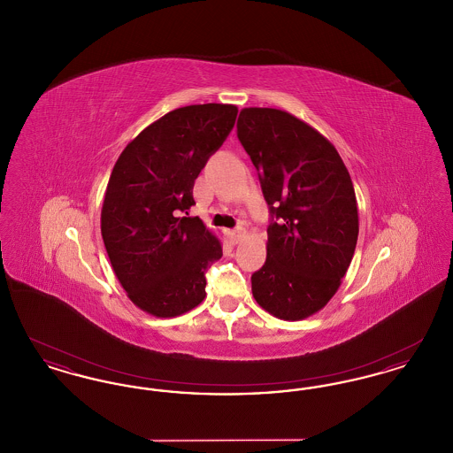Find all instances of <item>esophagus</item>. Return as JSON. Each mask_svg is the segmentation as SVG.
<instances>
[{"label":"esophagus","mask_w":453,"mask_h":453,"mask_svg":"<svg viewBox=\"0 0 453 453\" xmlns=\"http://www.w3.org/2000/svg\"><path fill=\"white\" fill-rule=\"evenodd\" d=\"M244 234H246V229H244V227H236V229L229 231V237H231L233 244H237V242L244 237Z\"/></svg>","instance_id":"obj_1"}]
</instances>
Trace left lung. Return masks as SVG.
Returning <instances> with one entry per match:
<instances>
[{"label":"left lung","mask_w":453,"mask_h":453,"mask_svg":"<svg viewBox=\"0 0 453 453\" xmlns=\"http://www.w3.org/2000/svg\"><path fill=\"white\" fill-rule=\"evenodd\" d=\"M237 137L259 172L277 220L253 297L272 316L301 321L338 292L358 239L355 188L342 156L321 132L279 108H242Z\"/></svg>","instance_id":"1"}]
</instances>
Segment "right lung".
<instances>
[{
    "mask_svg": "<svg viewBox=\"0 0 453 453\" xmlns=\"http://www.w3.org/2000/svg\"><path fill=\"white\" fill-rule=\"evenodd\" d=\"M236 105L176 108L119 156L102 205V237L115 277L141 311L174 318L205 299L220 239L198 217L194 185L236 122Z\"/></svg>",
    "mask_w": 453,
    "mask_h": 453,
    "instance_id": "1",
    "label": "right lung"
}]
</instances>
